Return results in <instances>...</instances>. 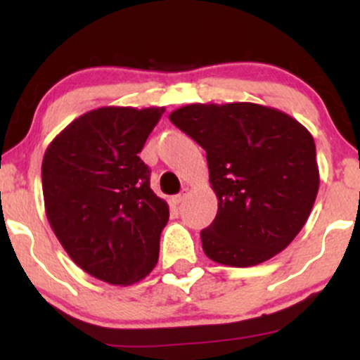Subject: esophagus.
Wrapping results in <instances>:
<instances>
[{
  "label": "esophagus",
  "instance_id": "obj_1",
  "mask_svg": "<svg viewBox=\"0 0 360 360\" xmlns=\"http://www.w3.org/2000/svg\"><path fill=\"white\" fill-rule=\"evenodd\" d=\"M186 196H188V189H184V191L179 193V194H174V196L171 198V203L172 205H181L184 201Z\"/></svg>",
  "mask_w": 360,
  "mask_h": 360
}]
</instances>
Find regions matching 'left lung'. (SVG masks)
I'll use <instances>...</instances> for the list:
<instances>
[{"label":"left lung","instance_id":"8db88e82","mask_svg":"<svg viewBox=\"0 0 360 360\" xmlns=\"http://www.w3.org/2000/svg\"><path fill=\"white\" fill-rule=\"evenodd\" d=\"M169 120L206 150L218 212L201 230L205 254L223 266L250 267L286 249L307 223L320 186L307 128L255 103H194Z\"/></svg>","mask_w":360,"mask_h":360}]
</instances>
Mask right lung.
Instances as JSON below:
<instances>
[{"mask_svg":"<svg viewBox=\"0 0 360 360\" xmlns=\"http://www.w3.org/2000/svg\"><path fill=\"white\" fill-rule=\"evenodd\" d=\"M166 108L103 106L69 123L42 162L45 213L82 271L128 286L159 259L169 206L150 189L139 157Z\"/></svg>","mask_w":360,"mask_h":360,"instance_id":"obj_1","label":"right lung"}]
</instances>
